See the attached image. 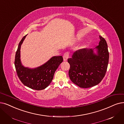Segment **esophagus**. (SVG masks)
Here are the masks:
<instances>
[{"instance_id":"1","label":"esophagus","mask_w":124,"mask_h":124,"mask_svg":"<svg viewBox=\"0 0 124 124\" xmlns=\"http://www.w3.org/2000/svg\"><path fill=\"white\" fill-rule=\"evenodd\" d=\"M69 52H65V53H64V54L63 55V60L64 61H66L67 60V59L68 58L69 56Z\"/></svg>"}]
</instances>
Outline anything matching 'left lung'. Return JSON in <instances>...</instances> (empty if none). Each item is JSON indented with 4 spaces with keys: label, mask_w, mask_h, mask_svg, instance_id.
<instances>
[{
    "label": "left lung",
    "mask_w": 124,
    "mask_h": 124,
    "mask_svg": "<svg viewBox=\"0 0 124 124\" xmlns=\"http://www.w3.org/2000/svg\"><path fill=\"white\" fill-rule=\"evenodd\" d=\"M100 37L97 55L92 49H82L75 51L68 59V72L71 81L80 88H88L99 84L104 78L109 60V52L105 39Z\"/></svg>",
    "instance_id": "8db88e82"
}]
</instances>
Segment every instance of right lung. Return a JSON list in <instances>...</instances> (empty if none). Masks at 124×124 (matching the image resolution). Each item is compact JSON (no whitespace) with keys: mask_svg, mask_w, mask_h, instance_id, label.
I'll return each instance as SVG.
<instances>
[{"mask_svg":"<svg viewBox=\"0 0 124 124\" xmlns=\"http://www.w3.org/2000/svg\"><path fill=\"white\" fill-rule=\"evenodd\" d=\"M26 35L19 42L16 53L15 66L18 77L21 82L29 88L35 90L45 89L52 82L55 72L63 62V58L61 56H54L44 65L36 68L24 67L21 63L20 49Z\"/></svg>","mask_w":124,"mask_h":124,"instance_id":"right-lung-1","label":"right lung"}]
</instances>
